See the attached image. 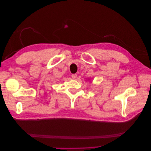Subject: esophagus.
Instances as JSON below:
<instances>
[{
    "label": "esophagus",
    "mask_w": 151,
    "mask_h": 151,
    "mask_svg": "<svg viewBox=\"0 0 151 151\" xmlns=\"http://www.w3.org/2000/svg\"><path fill=\"white\" fill-rule=\"evenodd\" d=\"M71 76H72V77H73V78H76L77 77V74H73L71 75Z\"/></svg>",
    "instance_id": "1"
}]
</instances>
